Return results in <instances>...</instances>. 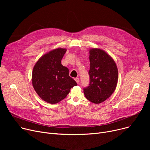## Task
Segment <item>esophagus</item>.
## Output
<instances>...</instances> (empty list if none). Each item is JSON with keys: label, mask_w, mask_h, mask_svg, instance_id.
<instances>
[{"label": "esophagus", "mask_w": 150, "mask_h": 150, "mask_svg": "<svg viewBox=\"0 0 150 150\" xmlns=\"http://www.w3.org/2000/svg\"><path fill=\"white\" fill-rule=\"evenodd\" d=\"M75 81L77 83H79V81H80V79L78 78H75Z\"/></svg>", "instance_id": "esophagus-1"}]
</instances>
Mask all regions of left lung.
<instances>
[{
  "label": "left lung",
  "mask_w": 150,
  "mask_h": 150,
  "mask_svg": "<svg viewBox=\"0 0 150 150\" xmlns=\"http://www.w3.org/2000/svg\"><path fill=\"white\" fill-rule=\"evenodd\" d=\"M90 84L84 89L89 101L99 104L111 96L118 82V69L113 58L105 50L92 48L89 51Z\"/></svg>",
  "instance_id": "obj_1"
}]
</instances>
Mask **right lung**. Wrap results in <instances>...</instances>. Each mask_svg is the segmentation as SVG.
Returning <instances> with one entry per match:
<instances>
[{
	"label": "right lung",
	"mask_w": 150,
	"mask_h": 150,
	"mask_svg": "<svg viewBox=\"0 0 150 150\" xmlns=\"http://www.w3.org/2000/svg\"><path fill=\"white\" fill-rule=\"evenodd\" d=\"M64 48L54 49L39 58L35 64L31 81L39 97L47 103L56 104L66 97L77 85L69 75V69L61 64L66 52Z\"/></svg>",
	"instance_id": "add662e5"
}]
</instances>
